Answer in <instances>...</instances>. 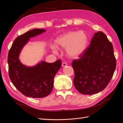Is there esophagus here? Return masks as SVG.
<instances>
[{
    "mask_svg": "<svg viewBox=\"0 0 123 123\" xmlns=\"http://www.w3.org/2000/svg\"><path fill=\"white\" fill-rule=\"evenodd\" d=\"M67 66V64L66 62H62V67H65Z\"/></svg>",
    "mask_w": 123,
    "mask_h": 123,
    "instance_id": "34e87169",
    "label": "esophagus"
}]
</instances>
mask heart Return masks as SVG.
<instances>
[{"label": "heart", "instance_id": "b5f03b06", "mask_svg": "<svg viewBox=\"0 0 123 123\" xmlns=\"http://www.w3.org/2000/svg\"><path fill=\"white\" fill-rule=\"evenodd\" d=\"M56 45L52 46L53 51H57V47L66 48L69 57L76 58L82 55L87 49L88 36L83 31H71L59 36L55 41Z\"/></svg>", "mask_w": 123, "mask_h": 123}]
</instances>
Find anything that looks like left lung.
<instances>
[{
  "instance_id": "8db88e82",
  "label": "left lung",
  "mask_w": 123,
  "mask_h": 123,
  "mask_svg": "<svg viewBox=\"0 0 123 123\" xmlns=\"http://www.w3.org/2000/svg\"><path fill=\"white\" fill-rule=\"evenodd\" d=\"M80 57L72 63L75 73L73 84L77 90L85 95L103 90L116 68L113 46L106 35L100 31L95 33L90 46Z\"/></svg>"
}]
</instances>
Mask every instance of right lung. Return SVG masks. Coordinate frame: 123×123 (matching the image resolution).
Listing matches in <instances>:
<instances>
[{
    "instance_id": "add662e5",
    "label": "right lung",
    "mask_w": 123,
    "mask_h": 123,
    "mask_svg": "<svg viewBox=\"0 0 123 123\" xmlns=\"http://www.w3.org/2000/svg\"><path fill=\"white\" fill-rule=\"evenodd\" d=\"M46 31L35 29L18 36L8 53L10 79L17 90L28 97L42 98L50 94L53 88L54 76L62 66L61 59L53 63L42 61L32 67L24 65L19 60L21 51L30 38Z\"/></svg>"
}]
</instances>
